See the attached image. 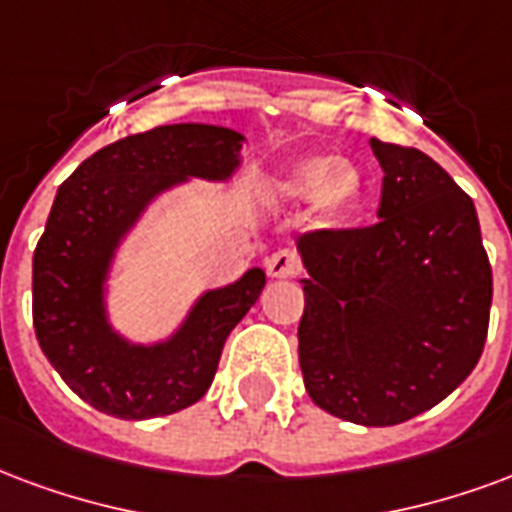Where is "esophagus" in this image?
Listing matches in <instances>:
<instances>
[{"instance_id":"esophagus-1","label":"esophagus","mask_w":512,"mask_h":512,"mask_svg":"<svg viewBox=\"0 0 512 512\" xmlns=\"http://www.w3.org/2000/svg\"><path fill=\"white\" fill-rule=\"evenodd\" d=\"M266 271L274 279H290L301 274V260L295 255V249H276L266 260Z\"/></svg>"}]
</instances>
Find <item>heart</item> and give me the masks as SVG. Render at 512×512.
<instances>
[{
  "instance_id": "1",
  "label": "heart",
  "mask_w": 512,
  "mask_h": 512,
  "mask_svg": "<svg viewBox=\"0 0 512 512\" xmlns=\"http://www.w3.org/2000/svg\"><path fill=\"white\" fill-rule=\"evenodd\" d=\"M287 195L304 198L314 192V214L323 222H339L358 208L363 198V176L350 162H336L325 157L306 160L287 176Z\"/></svg>"
}]
</instances>
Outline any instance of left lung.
Returning a JSON list of instances; mask_svg holds the SVG:
<instances>
[{"label":"left lung","instance_id":"left-lung-1","mask_svg":"<svg viewBox=\"0 0 512 512\" xmlns=\"http://www.w3.org/2000/svg\"><path fill=\"white\" fill-rule=\"evenodd\" d=\"M377 222L306 230L298 323L304 385L320 410L396 426L431 410L483 355L494 295L475 203L429 154L372 138Z\"/></svg>","mask_w":512,"mask_h":512}]
</instances>
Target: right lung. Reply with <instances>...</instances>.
<instances>
[{
    "label": "right lung",
    "instance_id": "add662e5",
    "mask_svg": "<svg viewBox=\"0 0 512 512\" xmlns=\"http://www.w3.org/2000/svg\"><path fill=\"white\" fill-rule=\"evenodd\" d=\"M241 135L211 124H168L94 151L56 192L32 257V323L59 377L94 410L124 420L179 412L206 396L227 333L249 312L266 274L208 293L187 328L162 347H130L105 325L108 257L143 203L184 176L222 179Z\"/></svg>",
    "mask_w": 512,
    "mask_h": 512
}]
</instances>
